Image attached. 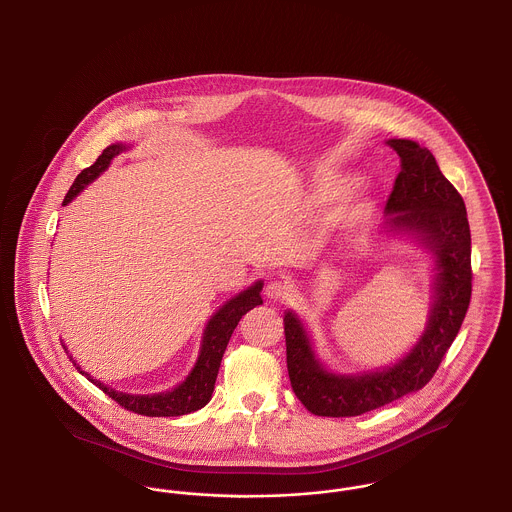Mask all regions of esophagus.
<instances>
[{
	"label": "esophagus",
	"instance_id": "1",
	"mask_svg": "<svg viewBox=\"0 0 512 512\" xmlns=\"http://www.w3.org/2000/svg\"><path fill=\"white\" fill-rule=\"evenodd\" d=\"M288 293V288L282 280H270L265 286V295H267L270 301H282Z\"/></svg>",
	"mask_w": 512,
	"mask_h": 512
}]
</instances>
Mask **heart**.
Masks as SVG:
<instances>
[{
    "instance_id": "1",
    "label": "heart",
    "mask_w": 512,
    "mask_h": 512,
    "mask_svg": "<svg viewBox=\"0 0 512 512\" xmlns=\"http://www.w3.org/2000/svg\"><path fill=\"white\" fill-rule=\"evenodd\" d=\"M341 192H343V178L324 176V178H317L311 184L307 199L313 207H328L338 201ZM368 205H370V192L365 188H355L341 199L338 220L341 224L353 226L363 220L368 211Z\"/></svg>"
}]
</instances>
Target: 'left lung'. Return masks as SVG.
<instances>
[{
  "label": "left lung",
  "instance_id": "8db88e82",
  "mask_svg": "<svg viewBox=\"0 0 512 512\" xmlns=\"http://www.w3.org/2000/svg\"><path fill=\"white\" fill-rule=\"evenodd\" d=\"M401 172L386 203V226L426 245L436 259L434 303L424 334L393 366L363 374L328 372L295 313L284 315L286 359L293 393L318 416H359L422 390L457 338L472 293L470 226L463 197L439 171L430 149L413 140H388Z\"/></svg>",
  "mask_w": 512,
  "mask_h": 512
}]
</instances>
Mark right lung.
<instances>
[{
  "label": "right lung",
  "instance_id": "add662e5",
  "mask_svg": "<svg viewBox=\"0 0 512 512\" xmlns=\"http://www.w3.org/2000/svg\"><path fill=\"white\" fill-rule=\"evenodd\" d=\"M124 149H126V146H122V144H113V146L103 149V153L96 159V163L76 176L71 190L67 192L65 199H63V205L71 203L76 195L80 194L92 180H96L99 174L109 167L111 159L115 155H119ZM261 290H263V282H255L251 288H247L244 292L238 293L236 297H232L230 301H226L219 311L211 317V320L205 326L199 357L195 361L192 372L174 390L153 393V395H130V393L113 390V388L105 386L103 382L94 380L88 372H84L74 361L73 365L80 370V374H84L92 384H96L99 390L107 393L113 401H117L126 411L144 414V416H180V414L194 413V411H199L201 407H205L209 403L211 395H213L222 355L226 351V345L230 341L232 332L236 330L240 318L244 317L245 313L251 311L253 307L263 305Z\"/></svg>",
  "mask_w": 512,
  "mask_h": 512
}]
</instances>
